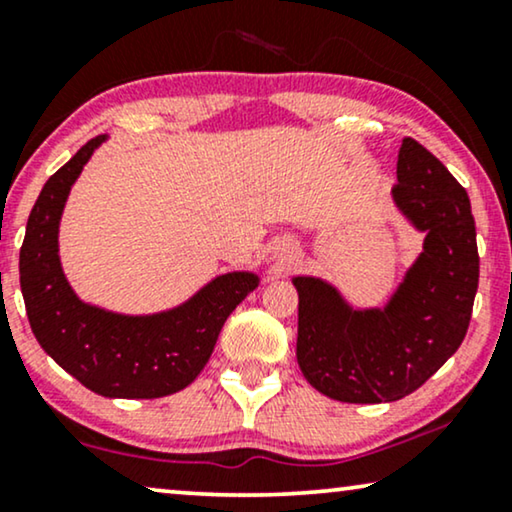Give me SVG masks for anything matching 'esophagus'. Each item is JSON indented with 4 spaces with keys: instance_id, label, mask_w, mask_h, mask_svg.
I'll use <instances>...</instances> for the list:
<instances>
[{
    "instance_id": "34e87169",
    "label": "esophagus",
    "mask_w": 512,
    "mask_h": 512,
    "mask_svg": "<svg viewBox=\"0 0 512 512\" xmlns=\"http://www.w3.org/2000/svg\"><path fill=\"white\" fill-rule=\"evenodd\" d=\"M275 263H277V268H282V270H289L293 263H296V258H298V249H296V244L293 242H289V240H284V242H279L277 247H275Z\"/></svg>"
}]
</instances>
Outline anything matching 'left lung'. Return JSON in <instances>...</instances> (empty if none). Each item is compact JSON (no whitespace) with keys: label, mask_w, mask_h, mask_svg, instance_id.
Wrapping results in <instances>:
<instances>
[{"label":"left lung","mask_w":512,"mask_h":512,"mask_svg":"<svg viewBox=\"0 0 512 512\" xmlns=\"http://www.w3.org/2000/svg\"><path fill=\"white\" fill-rule=\"evenodd\" d=\"M394 205L424 233L422 254L382 307H354L319 277L298 289L296 356L305 380L342 403H391L422 387L466 338L480 258L471 200L412 137L398 151Z\"/></svg>","instance_id":"8db88e82"}]
</instances>
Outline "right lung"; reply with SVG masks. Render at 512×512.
Returning <instances> with one entry per match:
<instances>
[{
	"label": "right lung",
	"mask_w": 512,
	"mask_h": 512,
	"mask_svg": "<svg viewBox=\"0 0 512 512\" xmlns=\"http://www.w3.org/2000/svg\"><path fill=\"white\" fill-rule=\"evenodd\" d=\"M107 135L90 139L41 188L20 247V291L41 349L83 387L107 398H160L188 387L214 352L230 312L256 289V272L214 277L186 303L121 314L76 296L60 263L69 191Z\"/></svg>",
	"instance_id": "obj_1"
}]
</instances>
